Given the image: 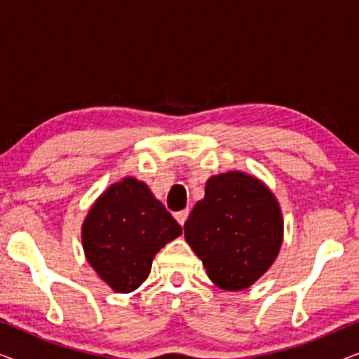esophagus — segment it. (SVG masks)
Listing matches in <instances>:
<instances>
[{
	"label": "esophagus",
	"mask_w": 359,
	"mask_h": 359,
	"mask_svg": "<svg viewBox=\"0 0 359 359\" xmlns=\"http://www.w3.org/2000/svg\"><path fill=\"white\" fill-rule=\"evenodd\" d=\"M188 215H189V209H184V210H180V212H176L175 219L178 220L181 225H184L186 220H188Z\"/></svg>",
	"instance_id": "1"
}]
</instances>
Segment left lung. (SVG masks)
Here are the masks:
<instances>
[{
    "instance_id": "8db88e82",
    "label": "left lung",
    "mask_w": 359,
    "mask_h": 359,
    "mask_svg": "<svg viewBox=\"0 0 359 359\" xmlns=\"http://www.w3.org/2000/svg\"><path fill=\"white\" fill-rule=\"evenodd\" d=\"M283 237L276 196L243 171L210 176L204 198L184 224L186 242L210 281L225 291H242L257 283L278 258Z\"/></svg>"
}]
</instances>
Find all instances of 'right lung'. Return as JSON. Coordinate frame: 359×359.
I'll return each instance as SVG.
<instances>
[{"label":"right lung","instance_id":"obj_1","mask_svg":"<svg viewBox=\"0 0 359 359\" xmlns=\"http://www.w3.org/2000/svg\"><path fill=\"white\" fill-rule=\"evenodd\" d=\"M183 233L144 181L126 176L111 184L81 225L85 257L116 292H132L149 278L155 255Z\"/></svg>","mask_w":359,"mask_h":359}]
</instances>
